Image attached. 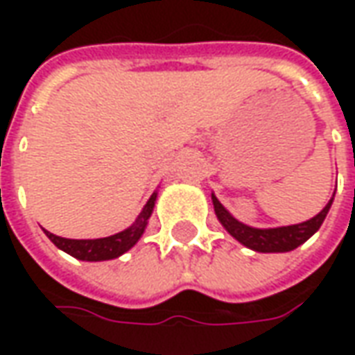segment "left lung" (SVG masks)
I'll return each mask as SVG.
<instances>
[{
  "mask_svg": "<svg viewBox=\"0 0 355 355\" xmlns=\"http://www.w3.org/2000/svg\"><path fill=\"white\" fill-rule=\"evenodd\" d=\"M333 200L323 207L320 215H315L310 220L300 224H293V226H282V228H268V230H259V228H251L245 224L238 223L234 216L223 207V203L213 196V205H215V213L218 220L223 223L226 230L230 232L234 238L238 239L239 243H243L253 251L259 253H287L302 245L306 239L312 238L315 232L320 230V226L325 220L329 209H331Z\"/></svg>",
  "mask_w": 355,
  "mask_h": 355,
  "instance_id": "1",
  "label": "left lung"
}]
</instances>
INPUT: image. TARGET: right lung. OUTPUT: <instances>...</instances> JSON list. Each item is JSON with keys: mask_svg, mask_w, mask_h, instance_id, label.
Returning a JSON list of instances; mask_svg holds the SVG:
<instances>
[{"mask_svg": "<svg viewBox=\"0 0 355 355\" xmlns=\"http://www.w3.org/2000/svg\"><path fill=\"white\" fill-rule=\"evenodd\" d=\"M155 203V193L148 200V203L142 209V213L139 218L135 220L132 226H129L127 230L114 234L110 238H101V239H66L60 236H55L51 232L45 230L47 238L58 247L62 249L64 253L72 254L73 259H80V261H110V259H117L119 254H123L125 251H129L142 236V232L146 228V223L152 211H154Z\"/></svg>", "mask_w": 355, "mask_h": 355, "instance_id": "add662e5", "label": "right lung"}]
</instances>
